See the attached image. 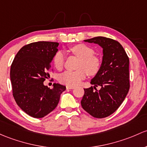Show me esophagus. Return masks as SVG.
<instances>
[{
	"label": "esophagus",
	"instance_id": "34e87169",
	"mask_svg": "<svg viewBox=\"0 0 147 147\" xmlns=\"http://www.w3.org/2000/svg\"><path fill=\"white\" fill-rule=\"evenodd\" d=\"M66 88H67V89H73L74 88V86H66Z\"/></svg>",
	"mask_w": 147,
	"mask_h": 147
}]
</instances>
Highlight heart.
<instances>
[{
    "instance_id": "heart-1",
    "label": "heart",
    "mask_w": 147,
    "mask_h": 147,
    "mask_svg": "<svg viewBox=\"0 0 147 147\" xmlns=\"http://www.w3.org/2000/svg\"><path fill=\"white\" fill-rule=\"evenodd\" d=\"M70 51L81 59L77 71H65L58 76V81L68 86H75L86 78V73L94 75L101 65L98 57L95 56L94 50L85 44H78L70 48ZM54 66L57 69H61L65 63V53L62 51L57 52L53 58Z\"/></svg>"
}]
</instances>
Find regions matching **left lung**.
I'll list each match as a JSON object with an SVG mask.
<instances>
[{
    "label": "left lung",
    "mask_w": 147,
    "mask_h": 147,
    "mask_svg": "<svg viewBox=\"0 0 147 147\" xmlns=\"http://www.w3.org/2000/svg\"><path fill=\"white\" fill-rule=\"evenodd\" d=\"M84 41L101 46L103 57L91 80L94 87L84 89L82 107L94 118H106L118 109L129 92V58L121 44L112 38L97 36ZM98 86H101L99 90L95 89Z\"/></svg>",
    "instance_id": "left-lung-1"
}]
</instances>
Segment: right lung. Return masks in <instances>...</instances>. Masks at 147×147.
<instances>
[{
  "label": "right lung",
  "instance_id": "1",
  "mask_svg": "<svg viewBox=\"0 0 147 147\" xmlns=\"http://www.w3.org/2000/svg\"><path fill=\"white\" fill-rule=\"evenodd\" d=\"M57 42L38 41L23 46L16 54L10 67L12 94L17 104L35 118H44L56 108L66 87L54 83L49 89L44 82L49 77Z\"/></svg>",
  "mask_w": 147,
  "mask_h": 147
}]
</instances>
